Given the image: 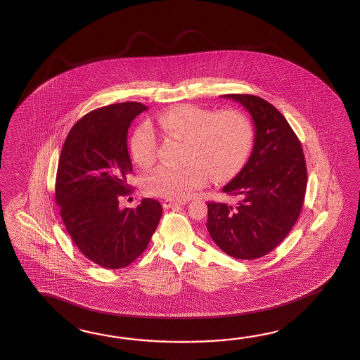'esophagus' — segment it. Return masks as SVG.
<instances>
[{
  "instance_id": "34e87169",
  "label": "esophagus",
  "mask_w": 360,
  "mask_h": 360,
  "mask_svg": "<svg viewBox=\"0 0 360 360\" xmlns=\"http://www.w3.org/2000/svg\"><path fill=\"white\" fill-rule=\"evenodd\" d=\"M185 203H186L185 200H174V199H165V200H162V206L165 207V208L183 206Z\"/></svg>"
}]
</instances>
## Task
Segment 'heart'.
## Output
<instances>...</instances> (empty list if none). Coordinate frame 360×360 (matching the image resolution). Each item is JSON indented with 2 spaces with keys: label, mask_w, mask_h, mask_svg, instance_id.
Masks as SVG:
<instances>
[{
  "label": "heart",
  "mask_w": 360,
  "mask_h": 360,
  "mask_svg": "<svg viewBox=\"0 0 360 360\" xmlns=\"http://www.w3.org/2000/svg\"><path fill=\"white\" fill-rule=\"evenodd\" d=\"M162 132L185 141L183 166H161L144 180L146 193L167 199H185L206 186L210 175L216 181L237 176L250 157L253 129L243 113L229 109L220 113L191 104L171 108L158 117ZM131 154L140 167L157 160L158 140L149 123L134 131Z\"/></svg>",
  "instance_id": "obj_1"
}]
</instances>
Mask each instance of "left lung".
<instances>
[{
  "label": "left lung",
  "instance_id": "1",
  "mask_svg": "<svg viewBox=\"0 0 360 360\" xmlns=\"http://www.w3.org/2000/svg\"><path fill=\"white\" fill-rule=\"evenodd\" d=\"M255 123L252 154L222 191L236 205L208 202L207 229L222 251L238 260H255L283 242L299 219L305 199V155L283 115L266 100L228 94Z\"/></svg>",
  "mask_w": 360,
  "mask_h": 360
}]
</instances>
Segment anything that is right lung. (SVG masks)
Returning a JSON list of instances; mask_svg holds the SVG:
<instances>
[{"label": "right lung", "instance_id": "1", "mask_svg": "<svg viewBox=\"0 0 360 360\" xmlns=\"http://www.w3.org/2000/svg\"><path fill=\"white\" fill-rule=\"evenodd\" d=\"M146 109L126 101L91 110L70 129L61 149L55 202L78 250L103 268H124L136 260L161 220L155 199L144 198L136 208L118 207L131 189L127 131Z\"/></svg>", "mask_w": 360, "mask_h": 360}]
</instances>
